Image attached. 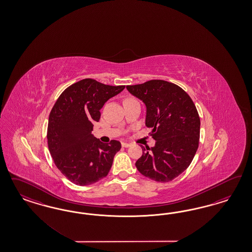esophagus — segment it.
I'll return each instance as SVG.
<instances>
[{"instance_id": "esophagus-1", "label": "esophagus", "mask_w": 252, "mask_h": 252, "mask_svg": "<svg viewBox=\"0 0 252 252\" xmlns=\"http://www.w3.org/2000/svg\"><path fill=\"white\" fill-rule=\"evenodd\" d=\"M130 146H131L130 143H127V142H122V147H124V148H128Z\"/></svg>"}]
</instances>
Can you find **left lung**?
<instances>
[{"instance_id": "obj_1", "label": "left lung", "mask_w": 252, "mask_h": 252, "mask_svg": "<svg viewBox=\"0 0 252 252\" xmlns=\"http://www.w3.org/2000/svg\"><path fill=\"white\" fill-rule=\"evenodd\" d=\"M147 108L146 126L152 127L155 146L141 147L136 161L141 175L157 182H169L189 166L199 141L200 120L189 95L179 86L153 79L126 86Z\"/></svg>"}]
</instances>
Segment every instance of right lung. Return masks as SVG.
I'll use <instances>...</instances> for the list:
<instances>
[{"instance_id":"obj_1","label":"right lung","mask_w":252,"mask_h":252,"mask_svg":"<svg viewBox=\"0 0 252 252\" xmlns=\"http://www.w3.org/2000/svg\"><path fill=\"white\" fill-rule=\"evenodd\" d=\"M125 86L85 78L62 92L50 113L47 139L56 167L72 183L88 186L108 175L121 143H102L92 134L99 110Z\"/></svg>"}]
</instances>
